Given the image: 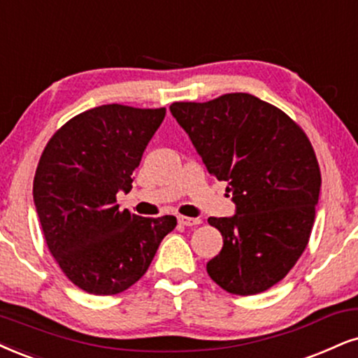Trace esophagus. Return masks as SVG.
Masks as SVG:
<instances>
[{
    "mask_svg": "<svg viewBox=\"0 0 358 358\" xmlns=\"http://www.w3.org/2000/svg\"><path fill=\"white\" fill-rule=\"evenodd\" d=\"M178 222L180 226H186V227H191V226H197V224H201L202 220L201 219H194V217H186V215H179L178 217Z\"/></svg>",
    "mask_w": 358,
    "mask_h": 358,
    "instance_id": "esophagus-1",
    "label": "esophagus"
}]
</instances>
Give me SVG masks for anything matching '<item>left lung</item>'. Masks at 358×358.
<instances>
[{
    "mask_svg": "<svg viewBox=\"0 0 358 358\" xmlns=\"http://www.w3.org/2000/svg\"><path fill=\"white\" fill-rule=\"evenodd\" d=\"M171 113L236 204L232 217L207 219L224 239L207 273L229 294L271 289L295 266L314 227L322 179L307 134L247 92L172 103Z\"/></svg>",
    "mask_w": 358,
    "mask_h": 358,
    "instance_id": "8db88e82",
    "label": "left lung"
}]
</instances>
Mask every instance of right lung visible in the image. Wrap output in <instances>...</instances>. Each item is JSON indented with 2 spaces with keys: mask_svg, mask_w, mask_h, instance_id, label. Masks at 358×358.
Segmentation results:
<instances>
[{
  "mask_svg": "<svg viewBox=\"0 0 358 358\" xmlns=\"http://www.w3.org/2000/svg\"><path fill=\"white\" fill-rule=\"evenodd\" d=\"M166 108L104 104L61 126L39 159L33 197L48 249L74 285L124 292L151 266L174 215L139 217L116 204L164 121Z\"/></svg>",
  "mask_w": 358,
  "mask_h": 358,
  "instance_id": "obj_1",
  "label": "right lung"
}]
</instances>
